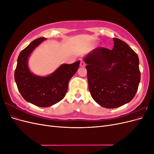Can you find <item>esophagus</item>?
<instances>
[{
	"label": "esophagus",
	"instance_id": "34e87169",
	"mask_svg": "<svg viewBox=\"0 0 154 154\" xmlns=\"http://www.w3.org/2000/svg\"><path fill=\"white\" fill-rule=\"evenodd\" d=\"M80 67H85V63L83 61V60H82V61L80 62Z\"/></svg>",
	"mask_w": 154,
	"mask_h": 154
}]
</instances>
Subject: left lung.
Returning a JSON list of instances; mask_svg holds the SVG:
<instances>
[{"instance_id":"obj_1","label":"left lung","mask_w":154,"mask_h":154,"mask_svg":"<svg viewBox=\"0 0 154 154\" xmlns=\"http://www.w3.org/2000/svg\"><path fill=\"white\" fill-rule=\"evenodd\" d=\"M113 40L112 49L97 48L83 59L91 96L106 109L118 108L131 101L141 80L136 53L123 40Z\"/></svg>"}]
</instances>
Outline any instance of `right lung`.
<instances>
[{"label": "right lung", "instance_id": "obj_1", "mask_svg": "<svg viewBox=\"0 0 154 154\" xmlns=\"http://www.w3.org/2000/svg\"><path fill=\"white\" fill-rule=\"evenodd\" d=\"M45 40L44 37L37 38L21 51L15 71V80L22 96L27 102L40 107L51 106L63 98L70 79L76 72L80 63L78 60L72 64H62L47 76L32 73L28 67V58Z\"/></svg>", "mask_w": 154, "mask_h": 154}]
</instances>
